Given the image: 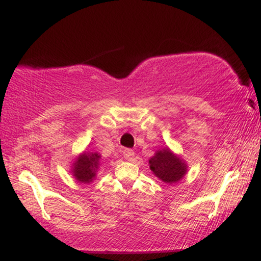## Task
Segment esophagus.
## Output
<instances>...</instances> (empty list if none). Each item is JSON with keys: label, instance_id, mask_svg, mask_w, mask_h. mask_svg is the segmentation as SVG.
I'll list each match as a JSON object with an SVG mask.
<instances>
[{"label": "esophagus", "instance_id": "obj_1", "mask_svg": "<svg viewBox=\"0 0 261 261\" xmlns=\"http://www.w3.org/2000/svg\"><path fill=\"white\" fill-rule=\"evenodd\" d=\"M122 154H124V158L126 161H133L135 157V152L133 149H125V151L122 152Z\"/></svg>", "mask_w": 261, "mask_h": 261}]
</instances>
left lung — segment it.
<instances>
[{
	"instance_id": "1",
	"label": "left lung",
	"mask_w": 261,
	"mask_h": 261,
	"mask_svg": "<svg viewBox=\"0 0 261 261\" xmlns=\"http://www.w3.org/2000/svg\"><path fill=\"white\" fill-rule=\"evenodd\" d=\"M148 163L153 174L168 184L180 180L188 170L187 163L173 153L168 147L155 152Z\"/></svg>"
}]
</instances>
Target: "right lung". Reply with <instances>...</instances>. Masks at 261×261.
<instances>
[{"label":"right lung","instance_id":"right-lung-1","mask_svg":"<svg viewBox=\"0 0 261 261\" xmlns=\"http://www.w3.org/2000/svg\"><path fill=\"white\" fill-rule=\"evenodd\" d=\"M99 160L100 155L93 152L80 154L72 164V174L76 180L83 184H88L94 180L97 170L99 168Z\"/></svg>","mask_w":261,"mask_h":261}]
</instances>
